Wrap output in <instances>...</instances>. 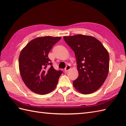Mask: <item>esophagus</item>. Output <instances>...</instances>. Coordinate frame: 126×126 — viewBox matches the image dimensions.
<instances>
[{
    "label": "esophagus",
    "mask_w": 126,
    "mask_h": 126,
    "mask_svg": "<svg viewBox=\"0 0 126 126\" xmlns=\"http://www.w3.org/2000/svg\"><path fill=\"white\" fill-rule=\"evenodd\" d=\"M71 69V66L70 65H67L65 68V72H68L70 69Z\"/></svg>",
    "instance_id": "obj_1"
}]
</instances>
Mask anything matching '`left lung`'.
I'll use <instances>...</instances> for the list:
<instances>
[{
  "label": "left lung",
  "mask_w": 126,
  "mask_h": 126,
  "mask_svg": "<svg viewBox=\"0 0 126 126\" xmlns=\"http://www.w3.org/2000/svg\"><path fill=\"white\" fill-rule=\"evenodd\" d=\"M63 38L76 56L79 76L73 81L75 88L84 94L96 92L108 76L109 56L107 50L92 36L77 34Z\"/></svg>",
  "instance_id": "1"
}]
</instances>
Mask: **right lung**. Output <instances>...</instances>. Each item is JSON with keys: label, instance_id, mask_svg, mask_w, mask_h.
<instances>
[{"label": "right lung", "instance_id": "right-lung-1", "mask_svg": "<svg viewBox=\"0 0 126 126\" xmlns=\"http://www.w3.org/2000/svg\"><path fill=\"white\" fill-rule=\"evenodd\" d=\"M61 39L51 36L38 37L29 42L21 51L19 57L20 75L33 92L46 94L57 85L62 71L53 68L48 53Z\"/></svg>", "mask_w": 126, "mask_h": 126}]
</instances>
